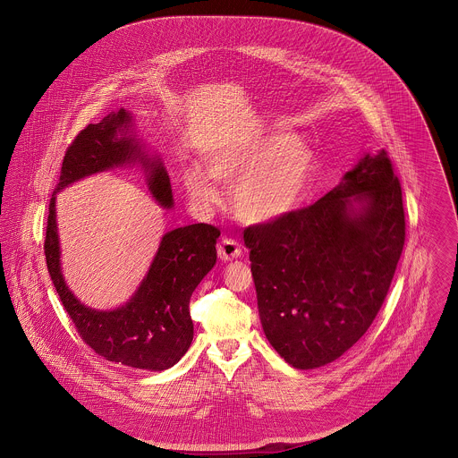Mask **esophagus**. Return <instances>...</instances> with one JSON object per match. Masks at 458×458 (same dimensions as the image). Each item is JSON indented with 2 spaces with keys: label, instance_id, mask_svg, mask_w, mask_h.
Instances as JSON below:
<instances>
[{
  "label": "esophagus",
  "instance_id": "34e87169",
  "mask_svg": "<svg viewBox=\"0 0 458 458\" xmlns=\"http://www.w3.org/2000/svg\"><path fill=\"white\" fill-rule=\"evenodd\" d=\"M216 252L222 261H231L242 256V245L233 238H222V242L216 245Z\"/></svg>",
  "mask_w": 458,
  "mask_h": 458
}]
</instances>
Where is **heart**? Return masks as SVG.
<instances>
[{"label": "heart", "mask_w": 458, "mask_h": 458, "mask_svg": "<svg viewBox=\"0 0 458 458\" xmlns=\"http://www.w3.org/2000/svg\"><path fill=\"white\" fill-rule=\"evenodd\" d=\"M208 169L189 164L182 176L197 206H213L220 194L215 183L234 185L236 213L252 224L276 220L296 208L312 169L314 153L289 133L256 135L216 149Z\"/></svg>", "instance_id": "heart-1"}]
</instances>
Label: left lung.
Instances as JSON below:
<instances>
[{
	"instance_id": "8db88e82",
	"label": "left lung",
	"mask_w": 458,
	"mask_h": 458,
	"mask_svg": "<svg viewBox=\"0 0 458 458\" xmlns=\"http://www.w3.org/2000/svg\"><path fill=\"white\" fill-rule=\"evenodd\" d=\"M243 238L269 344L301 370L335 361L374 323L402 256L405 215L388 153L365 155L318 202Z\"/></svg>"
}]
</instances>
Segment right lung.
Returning a JSON list of instances; mask_svg holds the SVG:
<instances>
[{"instance_id":"add662e5","label":"right lung","mask_w":458,"mask_h":458,"mask_svg":"<svg viewBox=\"0 0 458 458\" xmlns=\"http://www.w3.org/2000/svg\"><path fill=\"white\" fill-rule=\"evenodd\" d=\"M131 114L120 109L100 123H89L66 148L58 185L49 202L44 254L51 280L68 318L81 338L109 361L133 369L165 370L178 363L194 338L191 296L197 284L216 262L220 231L209 224L178 227L162 238L146 278L131 301L111 312L91 310L68 291L60 269V242L56 231V192L66 185L127 162L140 160L148 171L153 197L165 208L173 206L171 182L158 160H149L127 135ZM123 135L118 138L117 133Z\"/></svg>"}]
</instances>
